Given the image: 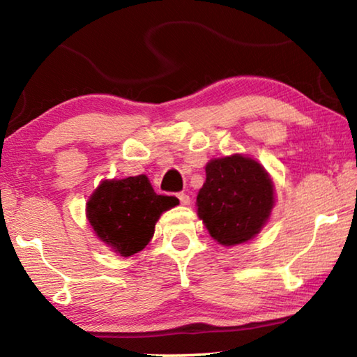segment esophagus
<instances>
[{
	"label": "esophagus",
	"mask_w": 357,
	"mask_h": 357,
	"mask_svg": "<svg viewBox=\"0 0 357 357\" xmlns=\"http://www.w3.org/2000/svg\"><path fill=\"white\" fill-rule=\"evenodd\" d=\"M178 198H179L181 204H184V206H189L190 204V197L185 195V193H178Z\"/></svg>",
	"instance_id": "34e87169"
}]
</instances>
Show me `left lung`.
I'll return each mask as SVG.
<instances>
[{
    "instance_id": "left-lung-1",
    "label": "left lung",
    "mask_w": 357,
    "mask_h": 357,
    "mask_svg": "<svg viewBox=\"0 0 357 357\" xmlns=\"http://www.w3.org/2000/svg\"><path fill=\"white\" fill-rule=\"evenodd\" d=\"M204 170L206 181L197 195V213L211 238L225 247L255 238L275 204L269 173L244 154L211 159Z\"/></svg>"
}]
</instances>
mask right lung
I'll return each mask as SVG.
<instances>
[{
	"mask_svg": "<svg viewBox=\"0 0 357 357\" xmlns=\"http://www.w3.org/2000/svg\"><path fill=\"white\" fill-rule=\"evenodd\" d=\"M176 198L157 195L146 174L104 179L88 198L86 219L94 234L121 257H132L149 244L162 213Z\"/></svg>",
	"mask_w": 357,
	"mask_h": 357,
	"instance_id": "1",
	"label": "right lung"
}]
</instances>
